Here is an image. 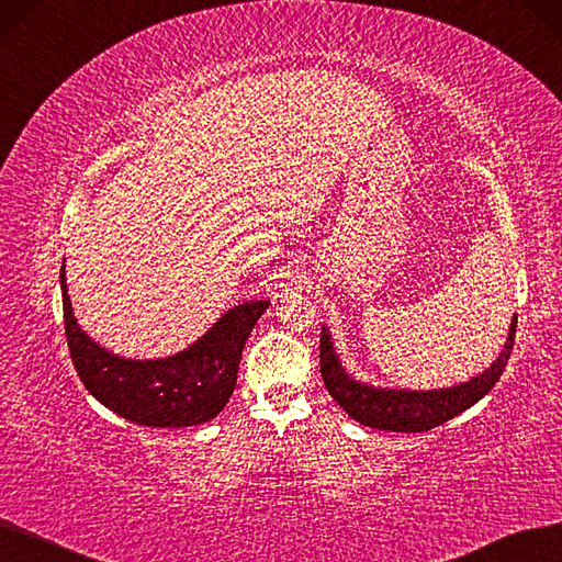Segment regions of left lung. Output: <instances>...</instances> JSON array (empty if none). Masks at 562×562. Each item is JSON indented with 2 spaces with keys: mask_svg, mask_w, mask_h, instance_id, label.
Returning a JSON list of instances; mask_svg holds the SVG:
<instances>
[{
  "mask_svg": "<svg viewBox=\"0 0 562 562\" xmlns=\"http://www.w3.org/2000/svg\"><path fill=\"white\" fill-rule=\"evenodd\" d=\"M516 321L519 318L514 316L507 344L496 362H493L484 373L470 380V383H463L450 390H440V392L375 390V387L357 383V380H352L341 369L339 359L334 355L329 334L327 329H323L321 334L323 383L331 394V398L359 424L371 426V429H380V431L424 434L429 429H436V426L445 424L447 419L457 417L470 406H475V403L498 383V378L503 375L514 348Z\"/></svg>",
  "mask_w": 562,
  "mask_h": 562,
  "instance_id": "8db88e82",
  "label": "left lung"
}]
</instances>
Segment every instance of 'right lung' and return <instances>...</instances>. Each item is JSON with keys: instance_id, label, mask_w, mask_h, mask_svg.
Instances as JSON below:
<instances>
[{"instance_id": "add662e5", "label": "right lung", "mask_w": 562, "mask_h": 562, "mask_svg": "<svg viewBox=\"0 0 562 562\" xmlns=\"http://www.w3.org/2000/svg\"><path fill=\"white\" fill-rule=\"evenodd\" d=\"M64 331L74 367L85 390L105 408L140 426H195L214 419L237 385L246 339L265 313L267 302L231 308L189 350L156 362H133L110 355L78 327L61 269Z\"/></svg>"}]
</instances>
